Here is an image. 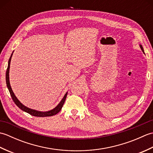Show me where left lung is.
Instances as JSON below:
<instances>
[{
    "mask_svg": "<svg viewBox=\"0 0 153 153\" xmlns=\"http://www.w3.org/2000/svg\"><path fill=\"white\" fill-rule=\"evenodd\" d=\"M140 48H141V49L142 50V51H143V53L145 54V53H144V50H143V47H142V45H140Z\"/></svg>",
    "mask_w": 153,
    "mask_h": 153,
    "instance_id": "obj_1",
    "label": "left lung"
}]
</instances>
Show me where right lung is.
<instances>
[{
  "mask_svg": "<svg viewBox=\"0 0 153 153\" xmlns=\"http://www.w3.org/2000/svg\"><path fill=\"white\" fill-rule=\"evenodd\" d=\"M12 56V54H11V56L10 57V59L8 60V68L7 70H6V85H7L8 89L9 90V92L10 93V95L12 97V99L13 100V101L14 102V103L17 105L19 108L22 110L23 111H24L25 112H27L28 114H30L31 116H37V117H47V116H54L55 114H56L57 113L59 112L62 108L64 103L65 102V100L66 99V96L68 93H66V95H64V98L62 100H61V102L58 104V106L53 110H50V111L48 112H40V111H37L35 110H33L31 108H29L27 107L24 106L23 104H22L19 101V100L17 99V97H16L14 95V92L11 88L10 84V81H9V69H10V60H11V58Z\"/></svg>",
  "mask_w": 153,
  "mask_h": 153,
  "instance_id": "1",
  "label": "right lung"
}]
</instances>
